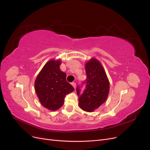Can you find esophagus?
Instances as JSON below:
<instances>
[{
    "mask_svg": "<svg viewBox=\"0 0 150 150\" xmlns=\"http://www.w3.org/2000/svg\"><path fill=\"white\" fill-rule=\"evenodd\" d=\"M71 84H72V86H73V88L75 89L76 88V83L75 82H73V83H71Z\"/></svg>",
    "mask_w": 150,
    "mask_h": 150,
    "instance_id": "34e87169",
    "label": "esophagus"
}]
</instances>
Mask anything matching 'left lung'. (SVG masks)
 I'll return each instance as SVG.
<instances>
[{"label":"left lung","instance_id":"left-lung-1","mask_svg":"<svg viewBox=\"0 0 150 150\" xmlns=\"http://www.w3.org/2000/svg\"><path fill=\"white\" fill-rule=\"evenodd\" d=\"M85 69L87 79L82 84H86V88L80 94L82 86H78L76 91L79 107L85 111L93 112L106 100L110 91V83L100 62L95 58L86 63Z\"/></svg>","mask_w":150,"mask_h":150}]
</instances>
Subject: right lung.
<instances>
[{
    "label": "right lung",
    "instance_id": "right-lung-1",
    "mask_svg": "<svg viewBox=\"0 0 150 150\" xmlns=\"http://www.w3.org/2000/svg\"><path fill=\"white\" fill-rule=\"evenodd\" d=\"M60 60H50L43 67L35 81V90L42 105L56 111L64 103L66 94L74 88L66 81V74L61 71Z\"/></svg>",
    "mask_w": 150,
    "mask_h": 150
}]
</instances>
